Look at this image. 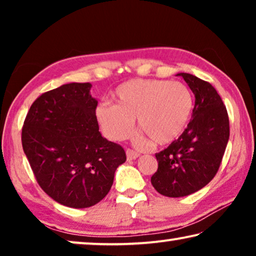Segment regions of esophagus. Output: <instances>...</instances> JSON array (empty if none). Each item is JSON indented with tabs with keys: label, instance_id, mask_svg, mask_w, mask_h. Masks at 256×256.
<instances>
[{
	"label": "esophagus",
	"instance_id": "esophagus-1",
	"mask_svg": "<svg viewBox=\"0 0 256 256\" xmlns=\"http://www.w3.org/2000/svg\"><path fill=\"white\" fill-rule=\"evenodd\" d=\"M126 155H127V160H136L140 156V154L138 152H134L132 149H127L126 150Z\"/></svg>",
	"mask_w": 256,
	"mask_h": 256
}]
</instances>
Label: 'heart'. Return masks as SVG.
I'll return each mask as SVG.
<instances>
[{
    "label": "heart",
    "instance_id": "heart-1",
    "mask_svg": "<svg viewBox=\"0 0 256 256\" xmlns=\"http://www.w3.org/2000/svg\"><path fill=\"white\" fill-rule=\"evenodd\" d=\"M114 104L102 102L96 118L102 134L121 141L138 127L154 144H168L183 132L194 110V96L184 84L158 79H134L113 94Z\"/></svg>",
    "mask_w": 256,
    "mask_h": 256
}]
</instances>
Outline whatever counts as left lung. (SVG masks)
I'll return each instance as SVG.
<instances>
[{"mask_svg": "<svg viewBox=\"0 0 256 256\" xmlns=\"http://www.w3.org/2000/svg\"><path fill=\"white\" fill-rule=\"evenodd\" d=\"M194 94L192 120L176 141L156 154L157 171L152 184L166 197H185L208 185L216 176L227 142L230 121L214 87L188 73H178Z\"/></svg>", "mask_w": 256, "mask_h": 256, "instance_id": "left-lung-1", "label": "left lung"}]
</instances>
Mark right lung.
I'll use <instances>...</instances> for the list:
<instances>
[{
  "label": "right lung",
  "instance_id": "1",
  "mask_svg": "<svg viewBox=\"0 0 256 256\" xmlns=\"http://www.w3.org/2000/svg\"><path fill=\"white\" fill-rule=\"evenodd\" d=\"M90 87L71 82L43 93L22 129L23 150L37 183L54 200L73 208L106 197L118 166L126 162L124 148L100 134Z\"/></svg>",
  "mask_w": 256,
  "mask_h": 256
}]
</instances>
